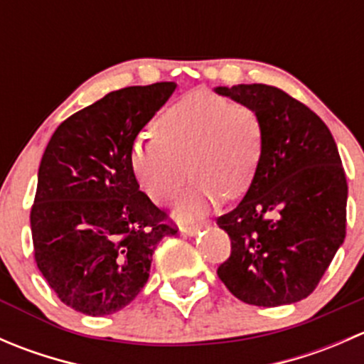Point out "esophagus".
<instances>
[{
	"mask_svg": "<svg viewBox=\"0 0 364 364\" xmlns=\"http://www.w3.org/2000/svg\"><path fill=\"white\" fill-rule=\"evenodd\" d=\"M204 227V223H197V225H181L179 227V232L186 234V236H196L200 229Z\"/></svg>",
	"mask_w": 364,
	"mask_h": 364,
	"instance_id": "34e87169",
	"label": "esophagus"
}]
</instances>
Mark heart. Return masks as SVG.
Returning a JSON list of instances; mask_svg holds the SVG:
<instances>
[{"instance_id": "b5f03b06", "label": "heart", "mask_w": 364, "mask_h": 364, "mask_svg": "<svg viewBox=\"0 0 364 364\" xmlns=\"http://www.w3.org/2000/svg\"><path fill=\"white\" fill-rule=\"evenodd\" d=\"M155 135L132 144V172L153 203L165 204L179 192L190 167L196 179L174 208L181 222L200 218L225 196H245L262 160L259 114L213 95L193 93L172 105L156 119Z\"/></svg>"}]
</instances>
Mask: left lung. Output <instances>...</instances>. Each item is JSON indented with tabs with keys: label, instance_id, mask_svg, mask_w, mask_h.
Masks as SVG:
<instances>
[{
	"label": "left lung",
	"instance_id": "1",
	"mask_svg": "<svg viewBox=\"0 0 364 364\" xmlns=\"http://www.w3.org/2000/svg\"><path fill=\"white\" fill-rule=\"evenodd\" d=\"M247 105L264 127L253 185L216 220L232 252L220 280L243 303L280 306L314 292L345 240L347 179L338 148L314 111L266 84L215 87Z\"/></svg>",
	"mask_w": 364,
	"mask_h": 364
}]
</instances>
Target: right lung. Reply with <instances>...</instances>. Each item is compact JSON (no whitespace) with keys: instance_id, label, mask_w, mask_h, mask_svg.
Instances as JSON below:
<instances>
[{"instance_id":"obj_1","label":"right lung","mask_w":364,"mask_h":364,"mask_svg":"<svg viewBox=\"0 0 364 364\" xmlns=\"http://www.w3.org/2000/svg\"><path fill=\"white\" fill-rule=\"evenodd\" d=\"M174 90L156 82L112 91L65 119L43 151L31 208L35 260L80 314L128 306L148 282L156 245L178 232L130 167L135 137Z\"/></svg>"}]
</instances>
